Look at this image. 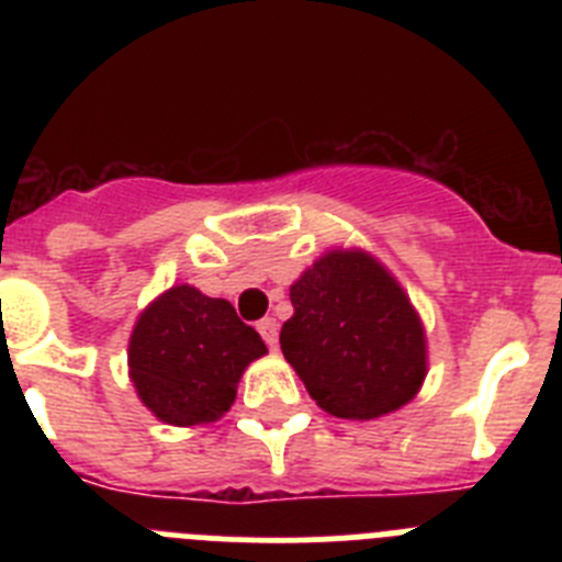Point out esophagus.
I'll list each match as a JSON object with an SVG mask.
<instances>
[{
  "label": "esophagus",
  "instance_id": "1",
  "mask_svg": "<svg viewBox=\"0 0 562 562\" xmlns=\"http://www.w3.org/2000/svg\"><path fill=\"white\" fill-rule=\"evenodd\" d=\"M258 335L265 337V342L270 349L278 346V321L276 317H265V321H258Z\"/></svg>",
  "mask_w": 562,
  "mask_h": 562
}]
</instances>
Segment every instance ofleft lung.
Masks as SVG:
<instances>
[{"label":"left lung","instance_id":"1","mask_svg":"<svg viewBox=\"0 0 562 562\" xmlns=\"http://www.w3.org/2000/svg\"><path fill=\"white\" fill-rule=\"evenodd\" d=\"M281 351L312 400L340 419H376L425 380V331L402 286L366 252L331 250L290 290Z\"/></svg>","mask_w":562,"mask_h":562}]
</instances>
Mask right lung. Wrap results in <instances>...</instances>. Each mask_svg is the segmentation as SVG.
<instances>
[{
	"label": "right lung",
	"instance_id": "right-lung-1",
	"mask_svg": "<svg viewBox=\"0 0 562 562\" xmlns=\"http://www.w3.org/2000/svg\"><path fill=\"white\" fill-rule=\"evenodd\" d=\"M267 351L227 301L182 284L140 315L128 340V374L157 419L202 425L236 400L241 371Z\"/></svg>",
	"mask_w": 562,
	"mask_h": 562
}]
</instances>
